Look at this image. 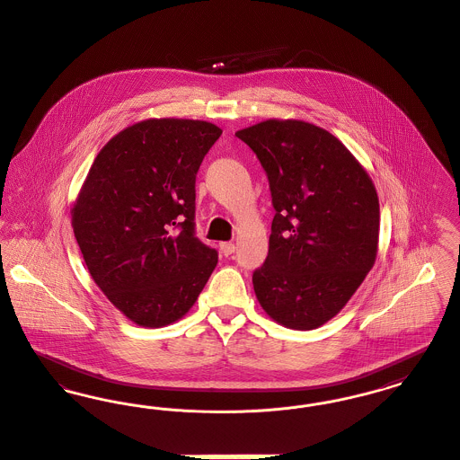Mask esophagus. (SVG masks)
I'll use <instances>...</instances> for the list:
<instances>
[{
	"mask_svg": "<svg viewBox=\"0 0 460 460\" xmlns=\"http://www.w3.org/2000/svg\"><path fill=\"white\" fill-rule=\"evenodd\" d=\"M219 249H221V252H223L225 256H230V254L235 252V244H234V243H221Z\"/></svg>",
	"mask_w": 460,
	"mask_h": 460,
	"instance_id": "34e87169",
	"label": "esophagus"
}]
</instances>
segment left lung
<instances>
[{"mask_svg": "<svg viewBox=\"0 0 460 460\" xmlns=\"http://www.w3.org/2000/svg\"><path fill=\"white\" fill-rule=\"evenodd\" d=\"M267 172L276 216L256 298L279 324L314 330L361 286L376 258L380 208L367 171L333 134L267 120L235 134Z\"/></svg>", "mask_w": 460, "mask_h": 460, "instance_id": "obj_1", "label": "left lung"}]
</instances>
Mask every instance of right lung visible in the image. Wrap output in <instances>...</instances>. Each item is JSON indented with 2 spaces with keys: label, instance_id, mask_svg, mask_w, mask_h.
<instances>
[{
  "label": "right lung",
  "instance_id": "right-lung-1",
  "mask_svg": "<svg viewBox=\"0 0 460 460\" xmlns=\"http://www.w3.org/2000/svg\"><path fill=\"white\" fill-rule=\"evenodd\" d=\"M219 136L200 120L134 123L95 156L73 206L91 276L139 326L181 319L215 270L217 251L195 235V178Z\"/></svg>",
  "mask_w": 460,
  "mask_h": 460
}]
</instances>
